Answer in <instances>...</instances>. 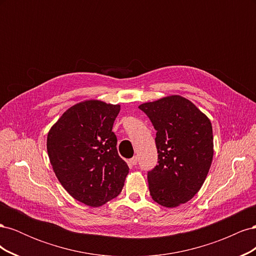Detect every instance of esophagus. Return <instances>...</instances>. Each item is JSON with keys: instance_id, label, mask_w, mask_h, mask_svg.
<instances>
[{"instance_id": "34e87169", "label": "esophagus", "mask_w": 256, "mask_h": 256, "mask_svg": "<svg viewBox=\"0 0 256 256\" xmlns=\"http://www.w3.org/2000/svg\"><path fill=\"white\" fill-rule=\"evenodd\" d=\"M129 164L131 166H136L138 164V157L134 156V157H132L131 159H129Z\"/></svg>"}]
</instances>
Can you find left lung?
Listing matches in <instances>:
<instances>
[{"label": "left lung", "mask_w": 256, "mask_h": 256, "mask_svg": "<svg viewBox=\"0 0 256 256\" xmlns=\"http://www.w3.org/2000/svg\"><path fill=\"white\" fill-rule=\"evenodd\" d=\"M150 120L158 164L147 173L152 200L164 207L187 203L202 187L214 156L212 122L190 100L174 95L138 106Z\"/></svg>", "instance_id": "8db88e82"}]
</instances>
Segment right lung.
Here are the masks:
<instances>
[{
    "instance_id": "right-lung-1",
    "label": "right lung",
    "mask_w": 256,
    "mask_h": 256,
    "mask_svg": "<svg viewBox=\"0 0 256 256\" xmlns=\"http://www.w3.org/2000/svg\"><path fill=\"white\" fill-rule=\"evenodd\" d=\"M120 110V104L86 100L69 108L48 134V156L58 180L90 207L118 196L129 173L112 131Z\"/></svg>"
}]
</instances>
